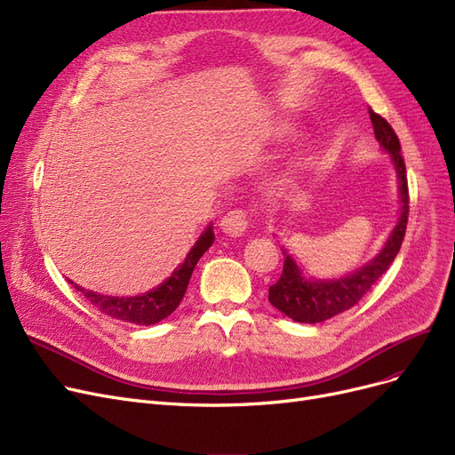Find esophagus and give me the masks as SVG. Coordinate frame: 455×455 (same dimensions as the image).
Returning a JSON list of instances; mask_svg holds the SVG:
<instances>
[{
    "instance_id": "obj_1",
    "label": "esophagus",
    "mask_w": 455,
    "mask_h": 455,
    "mask_svg": "<svg viewBox=\"0 0 455 455\" xmlns=\"http://www.w3.org/2000/svg\"><path fill=\"white\" fill-rule=\"evenodd\" d=\"M249 225V215L245 210L236 208V210H230L223 219H221V230L228 236H242Z\"/></svg>"
}]
</instances>
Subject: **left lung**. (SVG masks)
I'll return each mask as SVG.
<instances>
[{"mask_svg":"<svg viewBox=\"0 0 455 455\" xmlns=\"http://www.w3.org/2000/svg\"><path fill=\"white\" fill-rule=\"evenodd\" d=\"M371 121L374 126V136L382 148L391 153V160L397 170L399 188H401V217L397 227L393 228L387 243L376 259L369 265L359 268L351 275L340 277L334 282H306L297 268L295 260L289 255L283 262V272L270 289L268 300L277 310L291 317L299 323H321V321L331 319L332 315L349 310L355 306L372 285L382 277V274L389 268L391 262L397 257L401 243L404 240L406 223H408V210H410V196H408V181H406V166L401 155V143L391 124L382 115L369 109Z\"/></svg>","mask_w":455,"mask_h":455,"instance_id":"8db88e82","label":"left lung"}]
</instances>
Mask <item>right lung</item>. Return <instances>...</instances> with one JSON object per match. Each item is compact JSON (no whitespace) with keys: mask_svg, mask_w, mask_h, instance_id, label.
Here are the masks:
<instances>
[{"mask_svg":"<svg viewBox=\"0 0 455 455\" xmlns=\"http://www.w3.org/2000/svg\"><path fill=\"white\" fill-rule=\"evenodd\" d=\"M212 243H213V230L210 227L202 234L196 245L190 249V253L187 255L183 265L175 270L163 285L145 292L141 297H128V299L104 297L92 291H84L77 285L76 289L81 291V295L94 307H98L101 314H106L113 319L128 321V323H136V325H155L158 321L168 317L175 307L180 306V302L185 297V291H187L190 275H193L196 262L204 253L208 251V247Z\"/></svg>","mask_w":455,"mask_h":455,"instance_id":"obj_1","label":"right lung"}]
</instances>
